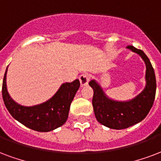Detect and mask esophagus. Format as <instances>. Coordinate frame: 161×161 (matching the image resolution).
I'll use <instances>...</instances> for the list:
<instances>
[{
  "instance_id": "esophagus-1",
  "label": "esophagus",
  "mask_w": 161,
  "mask_h": 161,
  "mask_svg": "<svg viewBox=\"0 0 161 161\" xmlns=\"http://www.w3.org/2000/svg\"><path fill=\"white\" fill-rule=\"evenodd\" d=\"M80 82V85L81 86H86L88 84V82L90 80V75L86 73H84L80 75L79 77Z\"/></svg>"
}]
</instances>
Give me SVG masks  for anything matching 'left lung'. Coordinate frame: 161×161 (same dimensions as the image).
<instances>
[{
  "instance_id": "8db88e82",
  "label": "left lung",
  "mask_w": 161,
  "mask_h": 161,
  "mask_svg": "<svg viewBox=\"0 0 161 161\" xmlns=\"http://www.w3.org/2000/svg\"><path fill=\"white\" fill-rule=\"evenodd\" d=\"M127 48L139 54L146 64V86L139 95L127 102L114 101L105 95L95 80L89 82L93 89L92 106L96 119L102 125L116 130L125 129L142 121L152 108L156 92L155 75L148 58L133 46H128Z\"/></svg>"
}]
</instances>
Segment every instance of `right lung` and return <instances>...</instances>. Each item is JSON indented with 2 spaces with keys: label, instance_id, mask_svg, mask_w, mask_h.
Wrapping results in <instances>:
<instances>
[{
  "label": "right lung",
  "instance_id": "1",
  "mask_svg": "<svg viewBox=\"0 0 161 161\" xmlns=\"http://www.w3.org/2000/svg\"><path fill=\"white\" fill-rule=\"evenodd\" d=\"M7 70L2 83V98L6 108L14 119L30 129L42 132L53 131L64 124L71 102L80 86L79 80L71 83H64L56 94L47 102L32 107H25L14 102L7 92Z\"/></svg>",
  "mask_w": 161,
  "mask_h": 161
}]
</instances>
